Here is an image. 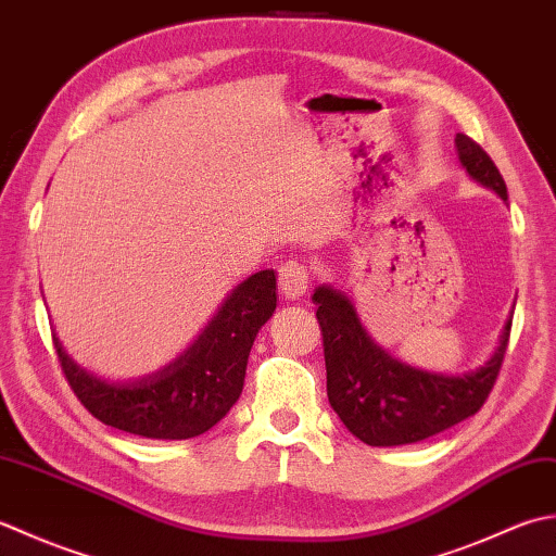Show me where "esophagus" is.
Instances as JSON below:
<instances>
[{
  "mask_svg": "<svg viewBox=\"0 0 556 556\" xmlns=\"http://www.w3.org/2000/svg\"><path fill=\"white\" fill-rule=\"evenodd\" d=\"M278 288L288 300H300L309 288V270L300 262H286L278 268Z\"/></svg>",
  "mask_w": 556,
  "mask_h": 556,
  "instance_id": "esophagus-1",
  "label": "esophagus"
}]
</instances>
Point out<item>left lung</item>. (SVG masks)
<instances>
[{
    "mask_svg": "<svg viewBox=\"0 0 556 556\" xmlns=\"http://www.w3.org/2000/svg\"><path fill=\"white\" fill-rule=\"evenodd\" d=\"M456 146L470 177L506 201L504 177L482 146L466 134L456 136ZM312 300L324 341L328 403L365 444H415L463 422L490 399L502 371L511 324L484 367L463 377H444L413 369L383 353L362 328L345 294L324 286L316 288Z\"/></svg>",
    "mask_w": 556,
    "mask_h": 556,
    "instance_id": "obj_1",
    "label": "left lung"
}]
</instances>
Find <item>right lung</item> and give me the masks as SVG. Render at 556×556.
Instances as JSON below:
<instances>
[{
    "label": "right lung",
    "instance_id": "1",
    "mask_svg": "<svg viewBox=\"0 0 556 556\" xmlns=\"http://www.w3.org/2000/svg\"><path fill=\"white\" fill-rule=\"evenodd\" d=\"M274 312L276 274L258 270L232 290L185 355L131 383L96 379L64 355L56 338L52 343L64 379L96 420L146 439H191L218 425L240 399L249 350Z\"/></svg>",
    "mask_w": 556,
    "mask_h": 556
}]
</instances>
